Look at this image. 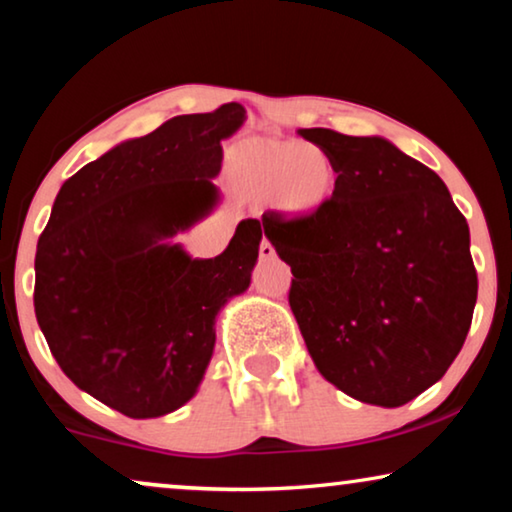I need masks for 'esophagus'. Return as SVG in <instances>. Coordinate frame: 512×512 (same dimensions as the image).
I'll return each mask as SVG.
<instances>
[{"label":"esophagus","mask_w":512,"mask_h":512,"mask_svg":"<svg viewBox=\"0 0 512 512\" xmlns=\"http://www.w3.org/2000/svg\"><path fill=\"white\" fill-rule=\"evenodd\" d=\"M258 256H261L263 261H270V258L277 256V251H275V247H272V244H270V240H263V242H261V247H258Z\"/></svg>","instance_id":"1"}]
</instances>
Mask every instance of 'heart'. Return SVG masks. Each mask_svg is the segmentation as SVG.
<instances>
[{"label":"heart","mask_w":512,"mask_h":512,"mask_svg":"<svg viewBox=\"0 0 512 512\" xmlns=\"http://www.w3.org/2000/svg\"><path fill=\"white\" fill-rule=\"evenodd\" d=\"M233 174L249 198L272 200L293 219L319 216L338 188L331 156L298 139H251L235 149Z\"/></svg>","instance_id":"1"}]
</instances>
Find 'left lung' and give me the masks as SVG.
I'll list each match as a JSON object with an SVG mask.
<instances>
[{"label": "left lung", "instance_id": "8db88e82", "mask_svg": "<svg viewBox=\"0 0 512 512\" xmlns=\"http://www.w3.org/2000/svg\"><path fill=\"white\" fill-rule=\"evenodd\" d=\"M338 167L314 219L265 212L291 265L289 305L314 366L361 403L398 408L457 359L478 300L464 214L443 179L382 137L300 130Z\"/></svg>", "mask_w": 512, "mask_h": 512}]
</instances>
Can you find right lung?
Segmentation results:
<instances>
[{
	"instance_id": "add662e5",
	"label": "right lung",
	"mask_w": 512,
	"mask_h": 512,
	"mask_svg": "<svg viewBox=\"0 0 512 512\" xmlns=\"http://www.w3.org/2000/svg\"><path fill=\"white\" fill-rule=\"evenodd\" d=\"M244 107L174 116L62 184L34 256V314L69 380L132 419L191 401L214 352V321L251 282L261 223L214 258L167 240L212 212L221 139Z\"/></svg>"
}]
</instances>
